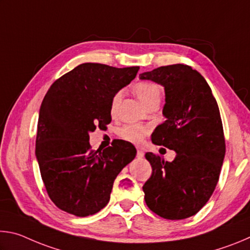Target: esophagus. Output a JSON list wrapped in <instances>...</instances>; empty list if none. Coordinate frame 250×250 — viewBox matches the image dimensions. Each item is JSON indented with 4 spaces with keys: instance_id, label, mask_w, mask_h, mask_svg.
Returning <instances> with one entry per match:
<instances>
[{
    "instance_id": "obj_1",
    "label": "esophagus",
    "mask_w": 250,
    "mask_h": 250,
    "mask_svg": "<svg viewBox=\"0 0 250 250\" xmlns=\"http://www.w3.org/2000/svg\"><path fill=\"white\" fill-rule=\"evenodd\" d=\"M143 156H145V152H143L142 150H138V152H137V158H138V159H142Z\"/></svg>"
}]
</instances>
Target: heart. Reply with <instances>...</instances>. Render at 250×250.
I'll return each mask as SVG.
<instances>
[{"mask_svg":"<svg viewBox=\"0 0 250 250\" xmlns=\"http://www.w3.org/2000/svg\"><path fill=\"white\" fill-rule=\"evenodd\" d=\"M134 94L137 95L139 100L147 107V105L154 103H160L161 99V87L158 83H152V82H140L134 84L133 87ZM121 99V92H117V94L113 96L112 101H111V112L113 113L116 111L118 107V104L120 103ZM147 132V128L143 125H125L124 128L119 130L120 135L125 140L138 143L141 142L145 134Z\"/></svg>","mask_w":250,"mask_h":250,"instance_id":"heart-1","label":"heart"}]
</instances>
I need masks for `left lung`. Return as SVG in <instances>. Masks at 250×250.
I'll list each match as a JSON object with an SVG mask.
<instances>
[{"label":"left lung","instance_id":"obj_1","mask_svg":"<svg viewBox=\"0 0 250 250\" xmlns=\"http://www.w3.org/2000/svg\"><path fill=\"white\" fill-rule=\"evenodd\" d=\"M164 87L166 121L151 140L176 152L172 162L152 152V175L143 185L149 208L167 219L195 215L213 194L225 156L221 113L205 78L191 66H162L140 74Z\"/></svg>","mask_w":250,"mask_h":250}]
</instances>
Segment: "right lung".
Returning <instances> with one entry per match:
<instances>
[{
    "label": "right lung",
    "mask_w": 250,
    "mask_h": 250,
    "mask_svg": "<svg viewBox=\"0 0 250 250\" xmlns=\"http://www.w3.org/2000/svg\"><path fill=\"white\" fill-rule=\"evenodd\" d=\"M139 68L84 62L58 78L45 95L35 155L48 196L62 210L79 217L98 213L108 204L117 175L135 158L137 150L125 141L91 150L89 133L111 122L113 96Z\"/></svg>",
    "instance_id": "obj_1"
}]
</instances>
